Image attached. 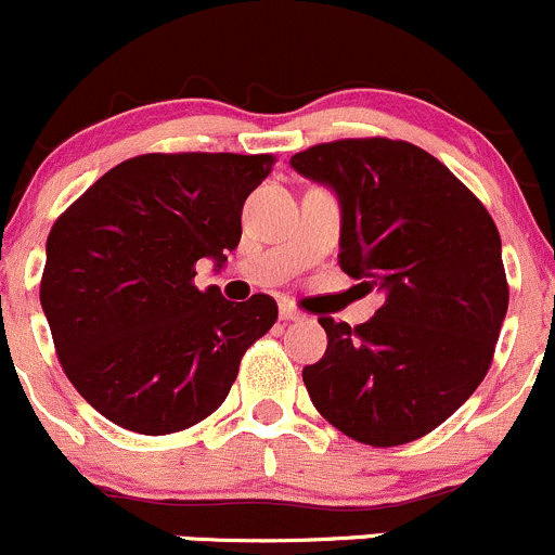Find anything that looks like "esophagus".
I'll use <instances>...</instances> for the list:
<instances>
[{
    "label": "esophagus",
    "instance_id": "esophagus-1",
    "mask_svg": "<svg viewBox=\"0 0 555 555\" xmlns=\"http://www.w3.org/2000/svg\"><path fill=\"white\" fill-rule=\"evenodd\" d=\"M280 318H283V321H305V312H301L294 301H280Z\"/></svg>",
    "mask_w": 555,
    "mask_h": 555
}]
</instances>
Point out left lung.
<instances>
[{
	"label": "left lung",
	"mask_w": 555,
	"mask_h": 555,
	"mask_svg": "<svg viewBox=\"0 0 555 555\" xmlns=\"http://www.w3.org/2000/svg\"><path fill=\"white\" fill-rule=\"evenodd\" d=\"M291 167L334 189L339 267L380 310L350 328L318 318L326 353L301 370L318 413L356 442L393 448L429 435L491 366L509 288L482 202L431 153L388 137L321 142Z\"/></svg>",
	"instance_id": "left-lung-1"
}]
</instances>
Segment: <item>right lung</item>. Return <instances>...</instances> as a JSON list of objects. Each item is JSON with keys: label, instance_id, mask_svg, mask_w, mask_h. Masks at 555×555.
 Segmentation results:
<instances>
[{"label": "right lung", "instance_id": "add662e5", "mask_svg": "<svg viewBox=\"0 0 555 555\" xmlns=\"http://www.w3.org/2000/svg\"><path fill=\"white\" fill-rule=\"evenodd\" d=\"M275 156L145 153L120 162L48 234L40 301L69 383L137 435H172L216 413L245 350L278 321L272 296L223 299L194 285L227 261L243 205Z\"/></svg>", "mask_w": 555, "mask_h": 555}]
</instances>
